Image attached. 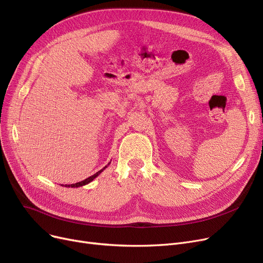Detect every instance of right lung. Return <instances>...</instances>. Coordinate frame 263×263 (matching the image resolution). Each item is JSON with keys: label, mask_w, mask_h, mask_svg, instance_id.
<instances>
[{"label": "right lung", "mask_w": 263, "mask_h": 263, "mask_svg": "<svg viewBox=\"0 0 263 263\" xmlns=\"http://www.w3.org/2000/svg\"><path fill=\"white\" fill-rule=\"evenodd\" d=\"M110 163V162H109ZM109 163L106 165V166H104L102 170H100L99 172H97L95 175H92V176H90V177H88V178H86L85 180H83V181H81V182H78V183H73V184H65V186L66 187H79V186H83V185H86V184H88L89 182H91L95 178H97L98 177L107 166L109 165Z\"/></svg>", "instance_id": "right-lung-1"}]
</instances>
